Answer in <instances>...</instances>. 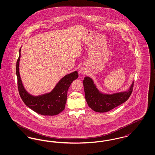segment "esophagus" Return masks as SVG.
Here are the masks:
<instances>
[{"label":"esophagus","instance_id":"obj_1","mask_svg":"<svg viewBox=\"0 0 155 155\" xmlns=\"http://www.w3.org/2000/svg\"><path fill=\"white\" fill-rule=\"evenodd\" d=\"M84 72H85L84 70V69H82V68H81V69L80 70L81 74H84Z\"/></svg>","mask_w":155,"mask_h":155}]
</instances>
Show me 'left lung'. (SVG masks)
<instances>
[{
	"mask_svg": "<svg viewBox=\"0 0 155 155\" xmlns=\"http://www.w3.org/2000/svg\"><path fill=\"white\" fill-rule=\"evenodd\" d=\"M83 84L87 105L93 111L98 112L109 111L124 103L130 97L134 86L133 82L127 92L105 94L100 92L90 77H85Z\"/></svg>",
	"mask_w": 155,
	"mask_h": 155,
	"instance_id": "left-lung-1",
	"label": "left lung"
}]
</instances>
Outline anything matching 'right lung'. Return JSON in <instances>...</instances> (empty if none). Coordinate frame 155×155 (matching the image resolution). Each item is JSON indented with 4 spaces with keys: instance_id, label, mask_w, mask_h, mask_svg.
Listing matches in <instances>:
<instances>
[{
    "instance_id": "add662e5",
    "label": "right lung",
    "mask_w": 155,
    "mask_h": 155,
    "mask_svg": "<svg viewBox=\"0 0 155 155\" xmlns=\"http://www.w3.org/2000/svg\"><path fill=\"white\" fill-rule=\"evenodd\" d=\"M20 52L16 64V74L19 93L22 101L25 105L40 115L52 116L59 114L65 108L68 87L72 82L78 77V72L75 71L65 75L50 93L33 96L26 92L21 80L19 72Z\"/></svg>"
}]
</instances>
